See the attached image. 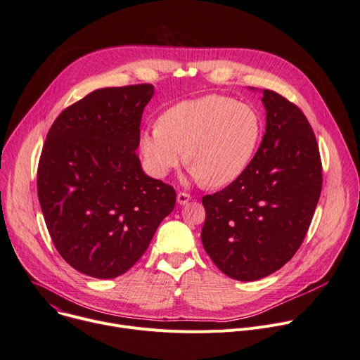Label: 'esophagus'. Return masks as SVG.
Here are the masks:
<instances>
[{"mask_svg": "<svg viewBox=\"0 0 360 360\" xmlns=\"http://www.w3.org/2000/svg\"><path fill=\"white\" fill-rule=\"evenodd\" d=\"M191 195L189 193H185V192H178V195H176V202L179 204V205H185V204H188L189 201H191Z\"/></svg>", "mask_w": 360, "mask_h": 360, "instance_id": "esophagus-1", "label": "esophagus"}]
</instances>
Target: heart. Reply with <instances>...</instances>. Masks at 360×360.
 Masks as SVG:
<instances>
[{
    "label": "heart",
    "instance_id": "heart-1",
    "mask_svg": "<svg viewBox=\"0 0 360 360\" xmlns=\"http://www.w3.org/2000/svg\"><path fill=\"white\" fill-rule=\"evenodd\" d=\"M259 136L261 120L254 108L207 94L163 112L159 124L141 134L139 149L156 178L167 176L186 156L192 179L224 186L247 169Z\"/></svg>",
    "mask_w": 360,
    "mask_h": 360
}]
</instances>
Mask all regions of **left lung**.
<instances>
[{
	"label": "left lung",
	"instance_id": "left-lung-1",
	"mask_svg": "<svg viewBox=\"0 0 360 360\" xmlns=\"http://www.w3.org/2000/svg\"><path fill=\"white\" fill-rule=\"evenodd\" d=\"M261 91L266 134L257 153L234 182L202 198V245L224 274L240 281L267 277L291 259L321 192L320 153L309 120L278 93Z\"/></svg>",
	"mask_w": 360,
	"mask_h": 360
}]
</instances>
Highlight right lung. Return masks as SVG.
<instances>
[{"instance_id":"right-lung-1","label":"right lung","mask_w":360,"mask_h":360,"mask_svg":"<svg viewBox=\"0 0 360 360\" xmlns=\"http://www.w3.org/2000/svg\"><path fill=\"white\" fill-rule=\"evenodd\" d=\"M152 84L97 89L64 109L40 156L37 191L54 247L94 278L126 273L175 207V189L136 155Z\"/></svg>"}]
</instances>
